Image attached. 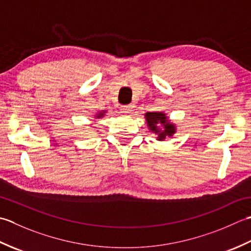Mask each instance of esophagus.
<instances>
[{"instance_id":"34e87169","label":"esophagus","mask_w":251,"mask_h":251,"mask_svg":"<svg viewBox=\"0 0 251 251\" xmlns=\"http://www.w3.org/2000/svg\"><path fill=\"white\" fill-rule=\"evenodd\" d=\"M132 108H133L132 105H125L121 107V110H122V112H126V114H130V112L132 111Z\"/></svg>"}]
</instances>
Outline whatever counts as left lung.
Masks as SVG:
<instances>
[{
	"instance_id": "obj_1",
	"label": "left lung",
	"mask_w": 251,
	"mask_h": 251,
	"mask_svg": "<svg viewBox=\"0 0 251 251\" xmlns=\"http://www.w3.org/2000/svg\"><path fill=\"white\" fill-rule=\"evenodd\" d=\"M144 117L148 130L156 134L157 141L168 140L176 132V124H173L163 111L146 112Z\"/></svg>"
}]
</instances>
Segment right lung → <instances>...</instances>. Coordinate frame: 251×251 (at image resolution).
<instances>
[{
  "label": "right lung",
  "mask_w": 251,
  "mask_h": 251,
  "mask_svg": "<svg viewBox=\"0 0 251 251\" xmlns=\"http://www.w3.org/2000/svg\"><path fill=\"white\" fill-rule=\"evenodd\" d=\"M106 112H107V110H101V111H99V112H97V114H95L94 118H95V119H101V118H103V117L105 116Z\"/></svg>",
  "instance_id": "right-lung-1"
}]
</instances>
